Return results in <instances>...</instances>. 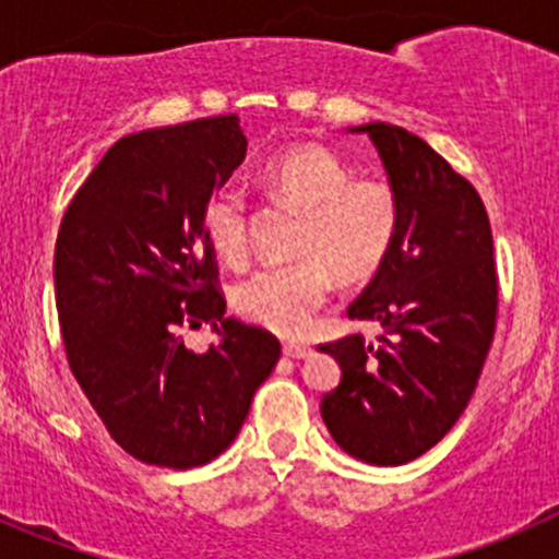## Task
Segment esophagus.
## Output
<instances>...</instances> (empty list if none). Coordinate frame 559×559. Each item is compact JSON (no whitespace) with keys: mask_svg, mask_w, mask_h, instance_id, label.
<instances>
[{"mask_svg":"<svg viewBox=\"0 0 559 559\" xmlns=\"http://www.w3.org/2000/svg\"><path fill=\"white\" fill-rule=\"evenodd\" d=\"M284 354L292 359H306L311 354V346H306V343H284Z\"/></svg>","mask_w":559,"mask_h":559,"instance_id":"esophagus-1","label":"esophagus"}]
</instances>
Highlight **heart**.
<instances>
[{"label":"heart","mask_w":559,"mask_h":559,"mask_svg":"<svg viewBox=\"0 0 559 559\" xmlns=\"http://www.w3.org/2000/svg\"><path fill=\"white\" fill-rule=\"evenodd\" d=\"M262 180L281 202L300 211L297 262L270 264L235 289L243 319L278 335L311 330L332 292V273L362 281L384 264L400 227L394 186L379 175H352L346 162L321 143H297L262 167ZM251 205L238 186H222L205 207V238L218 259L248 257Z\"/></svg>","instance_id":"heart-1"}]
</instances>
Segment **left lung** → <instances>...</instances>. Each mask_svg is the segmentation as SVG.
Returning a JSON list of instances; mask_svg holds the SVG:
<instances>
[{
    "label": "left lung",
    "instance_id": "1",
    "mask_svg": "<svg viewBox=\"0 0 559 559\" xmlns=\"http://www.w3.org/2000/svg\"><path fill=\"white\" fill-rule=\"evenodd\" d=\"M400 200L392 251L348 319L384 326L321 343L341 384L321 397L337 447L370 465H403L436 447L476 392L498 321V267L487 207L421 138L365 123Z\"/></svg>",
    "mask_w": 559,
    "mask_h": 559
}]
</instances>
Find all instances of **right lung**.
Masks as SVG:
<instances>
[{"instance_id":"1","label":"right lung","mask_w":559,"mask_h":559,"mask_svg":"<svg viewBox=\"0 0 559 559\" xmlns=\"http://www.w3.org/2000/svg\"><path fill=\"white\" fill-rule=\"evenodd\" d=\"M235 112L127 134L83 180L53 253L67 362L112 441L148 465L216 460L243 427L281 343L224 316L205 207L246 159ZM211 320L219 343L182 346Z\"/></svg>"}]
</instances>
